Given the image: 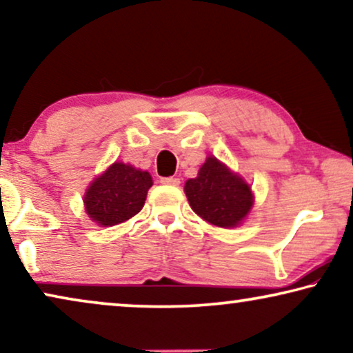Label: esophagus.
Listing matches in <instances>:
<instances>
[{
	"mask_svg": "<svg viewBox=\"0 0 353 353\" xmlns=\"http://www.w3.org/2000/svg\"><path fill=\"white\" fill-rule=\"evenodd\" d=\"M161 183L165 186H178L180 185V180L173 176H165V178H161Z\"/></svg>",
	"mask_w": 353,
	"mask_h": 353,
	"instance_id": "34e87169",
	"label": "esophagus"
}]
</instances>
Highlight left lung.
<instances>
[{"label": "left lung", "mask_w": 353, "mask_h": 353, "mask_svg": "<svg viewBox=\"0 0 353 353\" xmlns=\"http://www.w3.org/2000/svg\"><path fill=\"white\" fill-rule=\"evenodd\" d=\"M185 192L191 209L220 228L239 225L254 202L248 183L215 157H207L197 176L186 181Z\"/></svg>", "instance_id": "8db88e82"}]
</instances>
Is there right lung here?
I'll list each match as a JSON object with an SVG mask.
<instances>
[{
    "label": "right lung",
    "mask_w": 353,
    "mask_h": 353,
    "mask_svg": "<svg viewBox=\"0 0 353 353\" xmlns=\"http://www.w3.org/2000/svg\"><path fill=\"white\" fill-rule=\"evenodd\" d=\"M151 186L152 178L148 172L115 162L86 191V214L101 226L122 223L143 209Z\"/></svg>",
    "instance_id": "1"
}]
</instances>
